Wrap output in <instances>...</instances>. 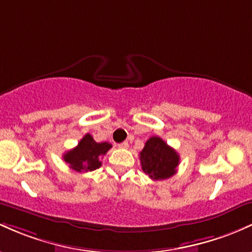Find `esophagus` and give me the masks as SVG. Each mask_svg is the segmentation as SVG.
<instances>
[{"mask_svg":"<svg viewBox=\"0 0 252 252\" xmlns=\"http://www.w3.org/2000/svg\"><path fill=\"white\" fill-rule=\"evenodd\" d=\"M119 148H120V149H128V143H127V141H124V143L119 144Z\"/></svg>","mask_w":252,"mask_h":252,"instance_id":"obj_1","label":"esophagus"}]
</instances>
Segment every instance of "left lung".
<instances>
[{
	"label": "left lung",
	"instance_id": "8db88e82",
	"mask_svg": "<svg viewBox=\"0 0 252 252\" xmlns=\"http://www.w3.org/2000/svg\"><path fill=\"white\" fill-rule=\"evenodd\" d=\"M141 169L152 180H165L176 174L180 156L159 137H151L140 152Z\"/></svg>",
	"mask_w": 252,
	"mask_h": 252
}]
</instances>
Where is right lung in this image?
Masks as SVG:
<instances>
[{"label":"right lung","mask_w":252,"mask_h":252,"mask_svg":"<svg viewBox=\"0 0 252 252\" xmlns=\"http://www.w3.org/2000/svg\"><path fill=\"white\" fill-rule=\"evenodd\" d=\"M111 148L112 144L107 141L96 143L94 138L87 133L76 148L64 154L63 158L75 171L88 172L100 168L101 157L104 156Z\"/></svg>","instance_id":"add662e5"}]
</instances>
